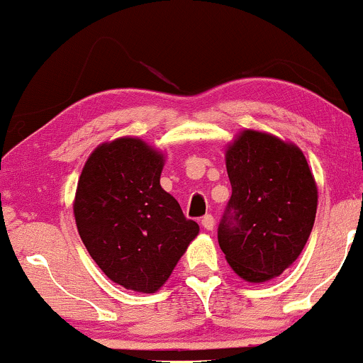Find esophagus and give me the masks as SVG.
<instances>
[{"label":"esophagus","instance_id":"obj_1","mask_svg":"<svg viewBox=\"0 0 363 363\" xmlns=\"http://www.w3.org/2000/svg\"><path fill=\"white\" fill-rule=\"evenodd\" d=\"M201 225L206 228V230H213L215 227V218L211 215H205L201 218Z\"/></svg>","mask_w":363,"mask_h":363}]
</instances>
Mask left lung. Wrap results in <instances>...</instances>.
Wrapping results in <instances>:
<instances>
[{"mask_svg": "<svg viewBox=\"0 0 363 363\" xmlns=\"http://www.w3.org/2000/svg\"><path fill=\"white\" fill-rule=\"evenodd\" d=\"M232 196L218 223V244L244 280L280 277L309 239L318 187L303 153L257 131H244L227 152Z\"/></svg>", "mask_w": 363, "mask_h": 363, "instance_id": "1", "label": "left lung"}]
</instances>
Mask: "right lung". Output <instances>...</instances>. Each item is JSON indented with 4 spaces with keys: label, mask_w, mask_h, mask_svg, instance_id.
<instances>
[{
    "label": "right lung",
    "mask_w": 363,
    "mask_h": 363,
    "mask_svg": "<svg viewBox=\"0 0 363 363\" xmlns=\"http://www.w3.org/2000/svg\"><path fill=\"white\" fill-rule=\"evenodd\" d=\"M164 157L138 138L99 147L74 196L78 232L107 277L124 289L153 294L198 235L194 220L160 186Z\"/></svg>",
    "instance_id": "1"
}]
</instances>
